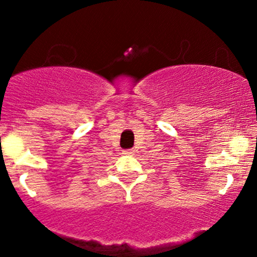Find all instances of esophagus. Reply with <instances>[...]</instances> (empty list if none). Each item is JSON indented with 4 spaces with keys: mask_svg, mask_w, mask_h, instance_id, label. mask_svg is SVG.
Masks as SVG:
<instances>
[{
    "mask_svg": "<svg viewBox=\"0 0 257 257\" xmlns=\"http://www.w3.org/2000/svg\"><path fill=\"white\" fill-rule=\"evenodd\" d=\"M123 154H125V155H133L134 152H133V150H124Z\"/></svg>",
    "mask_w": 257,
    "mask_h": 257,
    "instance_id": "34e87169",
    "label": "esophagus"
}]
</instances>
